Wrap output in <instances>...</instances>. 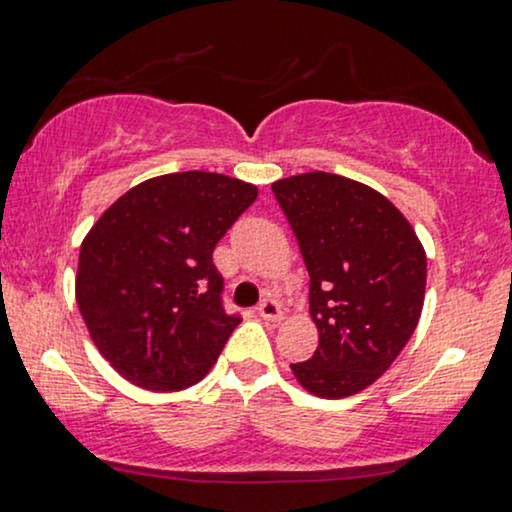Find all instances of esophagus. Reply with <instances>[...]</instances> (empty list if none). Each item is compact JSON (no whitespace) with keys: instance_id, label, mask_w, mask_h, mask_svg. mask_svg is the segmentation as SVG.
<instances>
[{"instance_id":"esophagus-1","label":"esophagus","mask_w":512,"mask_h":512,"mask_svg":"<svg viewBox=\"0 0 512 512\" xmlns=\"http://www.w3.org/2000/svg\"><path fill=\"white\" fill-rule=\"evenodd\" d=\"M257 312H260V317L267 319V322H281V319H283L281 305L272 298H264L262 303L257 305Z\"/></svg>"}]
</instances>
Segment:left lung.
I'll return each mask as SVG.
<instances>
[{
    "label": "left lung",
    "mask_w": 512,
    "mask_h": 512,
    "mask_svg": "<svg viewBox=\"0 0 512 512\" xmlns=\"http://www.w3.org/2000/svg\"><path fill=\"white\" fill-rule=\"evenodd\" d=\"M272 190L310 274L319 346L291 365L305 391L346 398L393 365L420 322L427 255L384 195L346 176L310 171Z\"/></svg>",
    "instance_id": "obj_1"
}]
</instances>
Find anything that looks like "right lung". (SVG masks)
<instances>
[{
  "label": "right lung",
  "mask_w": 512,
  "mask_h": 512,
  "mask_svg": "<svg viewBox=\"0 0 512 512\" xmlns=\"http://www.w3.org/2000/svg\"><path fill=\"white\" fill-rule=\"evenodd\" d=\"M257 197L209 171L164 174L123 193L88 231L76 303L92 343L147 391L200 381L240 324L221 305L212 252Z\"/></svg>",
  "instance_id": "1"
}]
</instances>
